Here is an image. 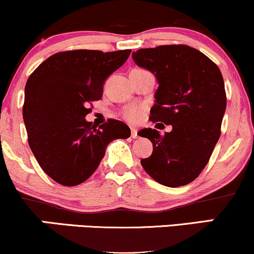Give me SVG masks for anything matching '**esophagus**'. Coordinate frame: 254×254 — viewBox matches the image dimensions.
Masks as SVG:
<instances>
[{
  "label": "esophagus",
  "instance_id": "obj_1",
  "mask_svg": "<svg viewBox=\"0 0 254 254\" xmlns=\"http://www.w3.org/2000/svg\"><path fill=\"white\" fill-rule=\"evenodd\" d=\"M131 137L132 138H137V130L135 127H131Z\"/></svg>",
  "mask_w": 254,
  "mask_h": 254
}]
</instances>
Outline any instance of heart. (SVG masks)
Instances as JSON below:
<instances>
[{
    "mask_svg": "<svg viewBox=\"0 0 254 254\" xmlns=\"http://www.w3.org/2000/svg\"><path fill=\"white\" fill-rule=\"evenodd\" d=\"M143 114H144V108L142 105H130L123 110L122 116L130 123H138L143 118Z\"/></svg>",
    "mask_w": 254,
    "mask_h": 254,
    "instance_id": "b5f03b06",
    "label": "heart"
}]
</instances>
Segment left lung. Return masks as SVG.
Listing matches in <instances>:
<instances>
[{"label":"left lung","instance_id":"left-lung-1","mask_svg":"<svg viewBox=\"0 0 254 254\" xmlns=\"http://www.w3.org/2000/svg\"><path fill=\"white\" fill-rule=\"evenodd\" d=\"M132 59L154 73L160 84L151 122L173 127L164 135L151 127L139 131L154 146L151 156L140 164L161 185H188L208 163L221 135L226 110L221 72L208 57L187 45L140 48Z\"/></svg>","mask_w":254,"mask_h":254}]
</instances>
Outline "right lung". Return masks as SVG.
<instances>
[{
  "label": "right lung",
  "mask_w": 254,
  "mask_h": 254,
  "mask_svg": "<svg viewBox=\"0 0 254 254\" xmlns=\"http://www.w3.org/2000/svg\"><path fill=\"white\" fill-rule=\"evenodd\" d=\"M131 50H74L53 54L29 75L22 108L28 144L41 169L66 186L80 185L96 172L110 142L130 137L116 119L97 127L85 116L103 96L106 78Z\"/></svg>",
  "instance_id": "1"
}]
</instances>
